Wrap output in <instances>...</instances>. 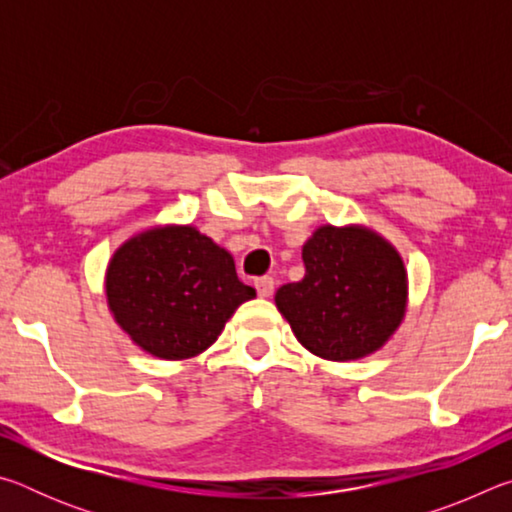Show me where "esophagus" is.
Masks as SVG:
<instances>
[{"label": "esophagus", "instance_id": "1", "mask_svg": "<svg viewBox=\"0 0 512 512\" xmlns=\"http://www.w3.org/2000/svg\"><path fill=\"white\" fill-rule=\"evenodd\" d=\"M255 289H257V296H259V298H268V296H271V293H273V289H275L273 277H268V275L257 277V280H255Z\"/></svg>", "mask_w": 512, "mask_h": 512}]
</instances>
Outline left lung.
<instances>
[{
	"instance_id": "obj_1",
	"label": "left lung",
	"mask_w": 512,
	"mask_h": 512,
	"mask_svg": "<svg viewBox=\"0 0 512 512\" xmlns=\"http://www.w3.org/2000/svg\"><path fill=\"white\" fill-rule=\"evenodd\" d=\"M305 277L275 307L311 354L354 361L384 348L409 307V275L391 241L368 225H320L302 246Z\"/></svg>"
}]
</instances>
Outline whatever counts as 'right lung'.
Segmentation results:
<instances>
[{"instance_id": "obj_1", "label": "right lung", "mask_w": 512, "mask_h": 512, "mask_svg": "<svg viewBox=\"0 0 512 512\" xmlns=\"http://www.w3.org/2000/svg\"><path fill=\"white\" fill-rule=\"evenodd\" d=\"M106 300L137 348L164 361L203 354L255 289L228 250L192 223L151 225L128 237L106 268Z\"/></svg>"}]
</instances>
